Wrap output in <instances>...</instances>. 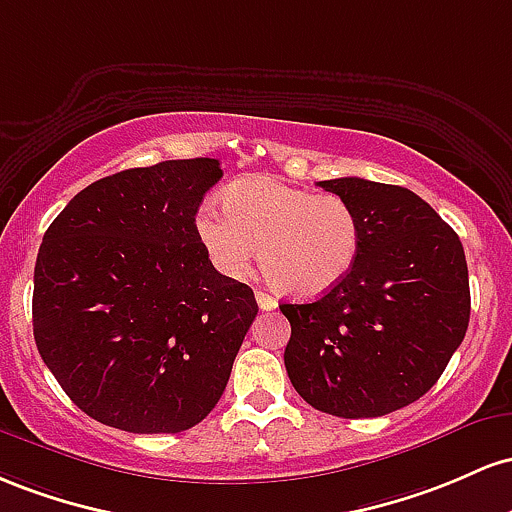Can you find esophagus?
I'll list each match as a JSON object with an SVG mask.
<instances>
[{
	"instance_id": "obj_1",
	"label": "esophagus",
	"mask_w": 512,
	"mask_h": 512,
	"mask_svg": "<svg viewBox=\"0 0 512 512\" xmlns=\"http://www.w3.org/2000/svg\"><path fill=\"white\" fill-rule=\"evenodd\" d=\"M256 302H258V307L263 309V312H271V309L278 307V300H275L273 295H268V292H263V290H256Z\"/></svg>"
}]
</instances>
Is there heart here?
Returning a JSON list of instances; mask_svg holds the SVG:
<instances>
[{"label":"heart","mask_w":512,"mask_h":512,"mask_svg":"<svg viewBox=\"0 0 512 512\" xmlns=\"http://www.w3.org/2000/svg\"><path fill=\"white\" fill-rule=\"evenodd\" d=\"M225 212L203 208L195 234L217 271L249 273L261 246V271L280 292L317 297L336 287L360 251V222L350 203L275 179H246L227 188Z\"/></svg>","instance_id":"1"}]
</instances>
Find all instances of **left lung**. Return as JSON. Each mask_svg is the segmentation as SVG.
Wrapping results in <instances>:
<instances>
[{
    "instance_id": "obj_1",
    "label": "left lung",
    "mask_w": 512,
    "mask_h": 512,
    "mask_svg": "<svg viewBox=\"0 0 512 512\" xmlns=\"http://www.w3.org/2000/svg\"><path fill=\"white\" fill-rule=\"evenodd\" d=\"M360 222L353 268L324 297L280 304L285 367L317 411L377 418L440 380L469 326V271L457 232L409 188L358 176L319 181Z\"/></svg>"
}]
</instances>
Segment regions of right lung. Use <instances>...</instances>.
<instances>
[{
    "instance_id": "1",
    "label": "right lung",
    "mask_w": 512,
    "mask_h": 512,
    "mask_svg": "<svg viewBox=\"0 0 512 512\" xmlns=\"http://www.w3.org/2000/svg\"><path fill=\"white\" fill-rule=\"evenodd\" d=\"M217 159L125 169L55 217L33 273L43 363L94 421L128 433L198 426L225 392L258 304L195 234Z\"/></svg>"
}]
</instances>
